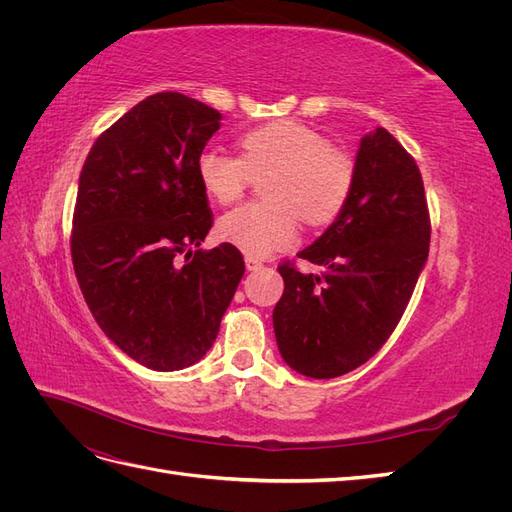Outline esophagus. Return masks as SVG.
Returning <instances> with one entry per match:
<instances>
[{
  "mask_svg": "<svg viewBox=\"0 0 512 512\" xmlns=\"http://www.w3.org/2000/svg\"><path fill=\"white\" fill-rule=\"evenodd\" d=\"M245 267H247V271H258L262 267V260H258L254 256H245Z\"/></svg>",
  "mask_w": 512,
  "mask_h": 512,
  "instance_id": "esophagus-1",
  "label": "esophagus"
}]
</instances>
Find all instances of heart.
Here are the masks:
<instances>
[{"mask_svg": "<svg viewBox=\"0 0 512 512\" xmlns=\"http://www.w3.org/2000/svg\"><path fill=\"white\" fill-rule=\"evenodd\" d=\"M241 158L220 147H205L196 173L218 203L237 200L254 177L269 200L245 203L218 220L220 237L241 252L262 258L297 237L299 215L312 226L335 220L354 185V162L342 147L301 121L282 119L247 130L239 138Z\"/></svg>", "mask_w": 512, "mask_h": 512, "instance_id": "obj_1", "label": "heart"}]
</instances>
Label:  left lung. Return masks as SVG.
<instances>
[{"instance_id":"obj_1","label":"left lung","mask_w":512,"mask_h":512,"mask_svg":"<svg viewBox=\"0 0 512 512\" xmlns=\"http://www.w3.org/2000/svg\"><path fill=\"white\" fill-rule=\"evenodd\" d=\"M429 211L418 166L384 128L361 138L346 207L297 256L284 262V294L273 309L282 359L303 376H344L395 331L429 254Z\"/></svg>"}]
</instances>
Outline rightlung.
Returning a JSON list of instances; mask_svg holds the SVG:
<instances>
[{
    "label": "right lung",
    "mask_w": 512,
    "mask_h": 512,
    "mask_svg": "<svg viewBox=\"0 0 512 512\" xmlns=\"http://www.w3.org/2000/svg\"><path fill=\"white\" fill-rule=\"evenodd\" d=\"M220 121L177 91L153 94L98 136L79 177L76 280L104 335L153 371L203 359L245 273L230 243L191 252L213 226L196 160Z\"/></svg>",
    "instance_id": "1"
}]
</instances>
